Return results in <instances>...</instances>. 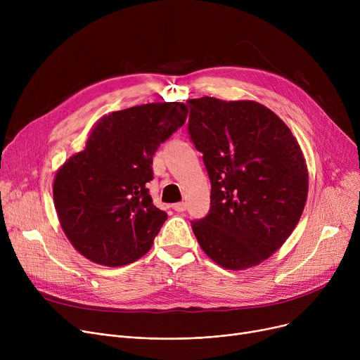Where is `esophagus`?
<instances>
[{"label":"esophagus","mask_w":360,"mask_h":360,"mask_svg":"<svg viewBox=\"0 0 360 360\" xmlns=\"http://www.w3.org/2000/svg\"><path fill=\"white\" fill-rule=\"evenodd\" d=\"M172 209H174L175 212H178V213H182V212H185V210H186V204H185L184 201H181V202H175V204L172 205Z\"/></svg>","instance_id":"esophagus-1"}]
</instances>
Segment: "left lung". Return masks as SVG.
Listing matches in <instances>:
<instances>
[{"mask_svg":"<svg viewBox=\"0 0 360 360\" xmlns=\"http://www.w3.org/2000/svg\"><path fill=\"white\" fill-rule=\"evenodd\" d=\"M186 103L188 134L212 182L209 214L191 221L193 232L223 269L257 266L285 243L304 212L308 169L297 140L252 101Z\"/></svg>","mask_w":360,"mask_h":360,"instance_id":"8db88e82","label":"left lung"}]
</instances>
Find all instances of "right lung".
I'll return each instance as SVG.
<instances>
[{
	"label": "right lung",
	"mask_w": 360,
	"mask_h": 360,
	"mask_svg": "<svg viewBox=\"0 0 360 360\" xmlns=\"http://www.w3.org/2000/svg\"><path fill=\"white\" fill-rule=\"evenodd\" d=\"M186 106L158 102L105 115L56 172L53 201L72 247L93 262L120 267L143 257L167 214L148 194L153 156L186 120Z\"/></svg>",
	"instance_id": "right-lung-1"
}]
</instances>
